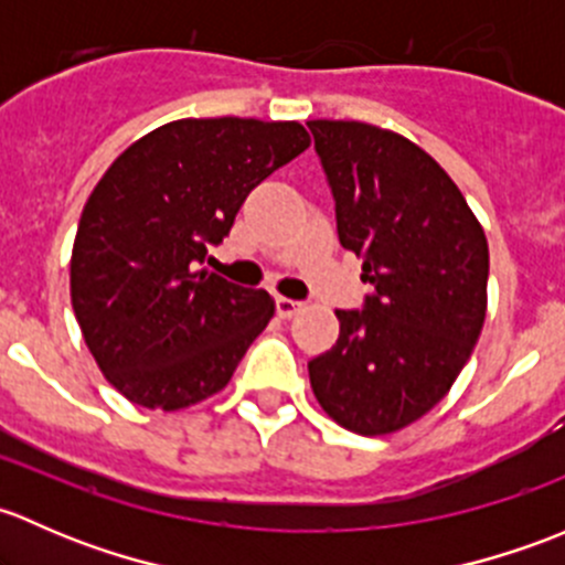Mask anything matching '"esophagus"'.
I'll use <instances>...</instances> for the list:
<instances>
[{"instance_id":"34e87169","label":"esophagus","mask_w":565,"mask_h":565,"mask_svg":"<svg viewBox=\"0 0 565 565\" xmlns=\"http://www.w3.org/2000/svg\"><path fill=\"white\" fill-rule=\"evenodd\" d=\"M300 309H303V303H298V300H292V298H276V315L281 317V319L295 317Z\"/></svg>"}]
</instances>
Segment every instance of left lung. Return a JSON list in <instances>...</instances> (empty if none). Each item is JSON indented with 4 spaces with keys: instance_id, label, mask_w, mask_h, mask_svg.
<instances>
[{
    "instance_id": "obj_1",
    "label": "left lung",
    "mask_w": 565,
    "mask_h": 565,
    "mask_svg": "<svg viewBox=\"0 0 565 565\" xmlns=\"http://www.w3.org/2000/svg\"><path fill=\"white\" fill-rule=\"evenodd\" d=\"M347 250L372 284L339 309V339L309 363L319 407L344 429L391 435L457 383L487 319L489 246L446 169L402 134L311 119Z\"/></svg>"
}]
</instances>
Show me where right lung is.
<instances>
[{
    "label": "right lung",
    "mask_w": 565,
    "mask_h": 565,
    "mask_svg": "<svg viewBox=\"0 0 565 565\" xmlns=\"http://www.w3.org/2000/svg\"><path fill=\"white\" fill-rule=\"evenodd\" d=\"M309 145L300 122L174 119L100 177L73 241L71 303L128 402L174 413L226 388L276 300L199 265L248 193Z\"/></svg>",
    "instance_id": "add662e5"
}]
</instances>
